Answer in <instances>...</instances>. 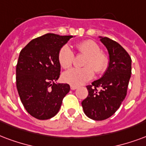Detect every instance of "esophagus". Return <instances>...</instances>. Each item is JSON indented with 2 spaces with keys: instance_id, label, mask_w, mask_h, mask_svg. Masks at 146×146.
Returning <instances> with one entry per match:
<instances>
[{
  "instance_id": "34e87169",
  "label": "esophagus",
  "mask_w": 146,
  "mask_h": 146,
  "mask_svg": "<svg viewBox=\"0 0 146 146\" xmlns=\"http://www.w3.org/2000/svg\"><path fill=\"white\" fill-rule=\"evenodd\" d=\"M77 88H78V87H76V86H73V85H71V86H70V89L73 90L77 89Z\"/></svg>"
}]
</instances>
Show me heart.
Segmentation results:
<instances>
[{"label": "heart", "mask_w": 146, "mask_h": 146, "mask_svg": "<svg viewBox=\"0 0 146 146\" xmlns=\"http://www.w3.org/2000/svg\"><path fill=\"white\" fill-rule=\"evenodd\" d=\"M80 53L86 55L83 68H73L63 73L62 80L73 86L84 84L93 78L94 71L98 74L104 73L108 68L109 58L100 52V46L92 40H85L76 45ZM58 59L60 66L64 69L70 68L73 62L74 54L70 46L65 45L59 49Z\"/></svg>", "instance_id": "1"}]
</instances>
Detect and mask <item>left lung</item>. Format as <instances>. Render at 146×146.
Returning a JSON list of instances; mask_svg holds the SVG:
<instances>
[{
    "instance_id": "1",
    "label": "left lung",
    "mask_w": 146,
    "mask_h": 146,
    "mask_svg": "<svg viewBox=\"0 0 146 146\" xmlns=\"http://www.w3.org/2000/svg\"><path fill=\"white\" fill-rule=\"evenodd\" d=\"M99 38L108 52V68L101 78L87 86L88 96L81 103L85 114L95 121L108 118L119 108L131 74V59L125 48L109 38Z\"/></svg>"
}]
</instances>
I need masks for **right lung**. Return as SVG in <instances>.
<instances>
[{
	"label": "right lung",
	"mask_w": 146,
	"mask_h": 146,
	"mask_svg": "<svg viewBox=\"0 0 146 146\" xmlns=\"http://www.w3.org/2000/svg\"><path fill=\"white\" fill-rule=\"evenodd\" d=\"M72 37L46 34L32 40L19 54L16 66L18 94L28 113L37 119L54 117L70 91L69 84L56 80L61 69L58 53Z\"/></svg>",
	"instance_id": "right-lung-1"
}]
</instances>
